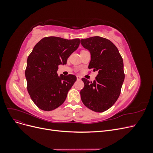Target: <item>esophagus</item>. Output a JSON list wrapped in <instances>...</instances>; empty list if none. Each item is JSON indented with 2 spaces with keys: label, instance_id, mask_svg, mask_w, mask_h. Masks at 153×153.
I'll return each instance as SVG.
<instances>
[{
  "label": "esophagus",
  "instance_id": "obj_1",
  "mask_svg": "<svg viewBox=\"0 0 153 153\" xmlns=\"http://www.w3.org/2000/svg\"><path fill=\"white\" fill-rule=\"evenodd\" d=\"M76 78H77V80H80L82 79V77H81L80 76H78V75H77V76H76Z\"/></svg>",
  "mask_w": 153,
  "mask_h": 153
}]
</instances>
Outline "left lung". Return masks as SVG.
<instances>
[{"label": "left lung", "mask_w": 153, "mask_h": 153, "mask_svg": "<svg viewBox=\"0 0 153 153\" xmlns=\"http://www.w3.org/2000/svg\"><path fill=\"white\" fill-rule=\"evenodd\" d=\"M83 47L89 51V69L98 71L93 82L82 78L84 87L81 100L87 108L97 112L107 110L116 101L124 80V64L117 48L110 40L94 36L82 39Z\"/></svg>", "instance_id": "obj_1"}]
</instances>
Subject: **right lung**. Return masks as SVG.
Here are the masks:
<instances>
[{"label": "right lung", "instance_id": "obj_1", "mask_svg": "<svg viewBox=\"0 0 153 153\" xmlns=\"http://www.w3.org/2000/svg\"><path fill=\"white\" fill-rule=\"evenodd\" d=\"M79 45V39L47 37L35 45L29 55L25 72L27 91L40 109L51 111L64 102L76 77L58 75V66L66 64L68 58Z\"/></svg>", "mask_w": 153, "mask_h": 153}]
</instances>
